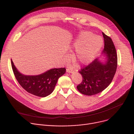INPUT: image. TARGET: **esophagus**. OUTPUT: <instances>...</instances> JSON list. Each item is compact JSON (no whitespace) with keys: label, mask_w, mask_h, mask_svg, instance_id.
Here are the masks:
<instances>
[{"label":"esophagus","mask_w":134,"mask_h":134,"mask_svg":"<svg viewBox=\"0 0 134 134\" xmlns=\"http://www.w3.org/2000/svg\"><path fill=\"white\" fill-rule=\"evenodd\" d=\"M66 71L67 72H68V73H72V72H73L74 70L72 69H71V68H67L66 69Z\"/></svg>","instance_id":"1"}]
</instances>
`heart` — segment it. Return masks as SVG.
Wrapping results in <instances>:
<instances>
[{
    "label": "heart",
    "instance_id": "b5f03b06",
    "mask_svg": "<svg viewBox=\"0 0 134 134\" xmlns=\"http://www.w3.org/2000/svg\"><path fill=\"white\" fill-rule=\"evenodd\" d=\"M103 43L101 37L94 35L91 32H81L71 46V49L75 50L73 53L74 60L82 65L90 63L101 49ZM68 58L69 55H67L66 59Z\"/></svg>",
    "mask_w": 134,
    "mask_h": 134
}]
</instances>
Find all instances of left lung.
I'll list each match as a JSON object with an SVG mask.
<instances>
[{
	"label": "left lung",
	"instance_id": "left-lung-1",
	"mask_svg": "<svg viewBox=\"0 0 134 134\" xmlns=\"http://www.w3.org/2000/svg\"><path fill=\"white\" fill-rule=\"evenodd\" d=\"M104 48L102 58L95 59L87 66L79 71L82 75V83L77 86L80 93L86 95H93L105 90L111 83L117 67V54L111 38L103 32ZM105 61L102 62L101 59Z\"/></svg>",
	"mask_w": 134,
	"mask_h": 134
}]
</instances>
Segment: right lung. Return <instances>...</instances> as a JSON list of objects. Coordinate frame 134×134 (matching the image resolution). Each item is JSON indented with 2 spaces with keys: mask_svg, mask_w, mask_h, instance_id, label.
I'll return each mask as SVG.
<instances>
[{
  "mask_svg": "<svg viewBox=\"0 0 134 134\" xmlns=\"http://www.w3.org/2000/svg\"><path fill=\"white\" fill-rule=\"evenodd\" d=\"M12 67L15 77L28 93L39 97H46L53 91L58 79L66 72V68H52L38 75H25L19 71L12 60Z\"/></svg>",
  "mask_w": 134,
  "mask_h": 134,
  "instance_id": "1",
  "label": "right lung"
}]
</instances>
